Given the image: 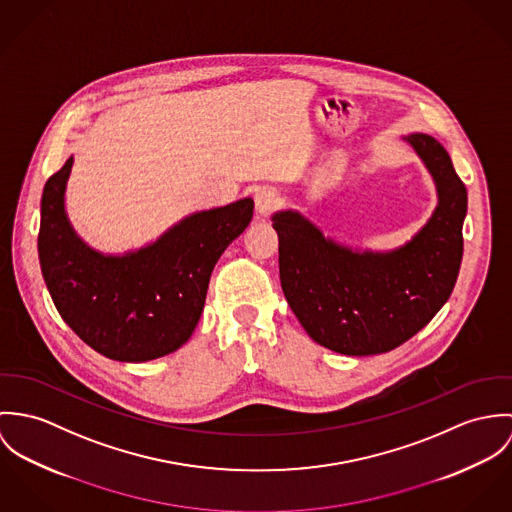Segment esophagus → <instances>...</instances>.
<instances>
[{
  "mask_svg": "<svg viewBox=\"0 0 512 512\" xmlns=\"http://www.w3.org/2000/svg\"><path fill=\"white\" fill-rule=\"evenodd\" d=\"M279 200L281 198H279L275 188H269V186L259 188L257 194H255V210H257V214L259 216H269L277 208Z\"/></svg>",
  "mask_w": 512,
  "mask_h": 512,
  "instance_id": "esophagus-1",
  "label": "esophagus"
}]
</instances>
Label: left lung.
I'll use <instances>...</instances> for the list:
<instances>
[{"mask_svg": "<svg viewBox=\"0 0 512 512\" xmlns=\"http://www.w3.org/2000/svg\"><path fill=\"white\" fill-rule=\"evenodd\" d=\"M402 139L438 194L430 220L404 245L361 251L326 237L296 210L273 214L286 302L306 334L336 353L361 357L395 349L438 314L457 281L467 190L434 137Z\"/></svg>", "mask_w": 512, "mask_h": 512, "instance_id": "1", "label": "left lung"}]
</instances>
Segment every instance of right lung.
<instances>
[{"mask_svg":"<svg viewBox=\"0 0 512 512\" xmlns=\"http://www.w3.org/2000/svg\"><path fill=\"white\" fill-rule=\"evenodd\" d=\"M74 157L41 198L39 261L62 320L98 353L127 363L169 355L190 340L212 271L253 218V200L194 212L145 247L110 255L72 228L64 192Z\"/></svg>","mask_w":512,"mask_h":512,"instance_id":"obj_1","label":"right lung"}]
</instances>
